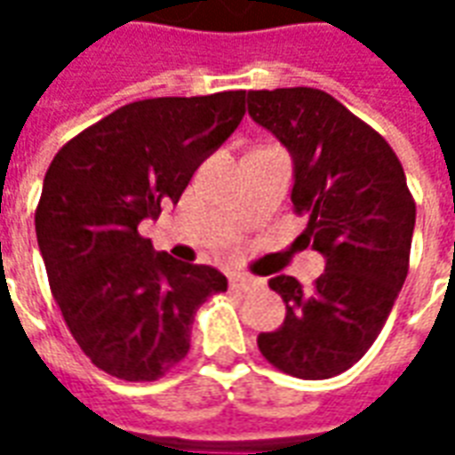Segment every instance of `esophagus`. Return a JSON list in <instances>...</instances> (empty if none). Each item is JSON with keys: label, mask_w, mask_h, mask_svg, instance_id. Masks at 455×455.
<instances>
[{"label": "esophagus", "mask_w": 455, "mask_h": 455, "mask_svg": "<svg viewBox=\"0 0 455 455\" xmlns=\"http://www.w3.org/2000/svg\"><path fill=\"white\" fill-rule=\"evenodd\" d=\"M228 287H231L234 292H251V290H256L258 283L253 280V277H248V275H231Z\"/></svg>", "instance_id": "34e87169"}]
</instances>
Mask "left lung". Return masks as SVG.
Segmentation results:
<instances>
[{
    "label": "left lung",
    "mask_w": 455,
    "mask_h": 455,
    "mask_svg": "<svg viewBox=\"0 0 455 455\" xmlns=\"http://www.w3.org/2000/svg\"><path fill=\"white\" fill-rule=\"evenodd\" d=\"M248 114L295 160L292 209L309 219L299 238L326 258L309 290L290 275L267 283L287 316L258 348L277 371L326 380L361 361L387 322L410 270L417 204L390 143L331 94L251 90Z\"/></svg>",
    "instance_id": "left-lung-1"
}]
</instances>
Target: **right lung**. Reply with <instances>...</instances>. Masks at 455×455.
<instances>
[{
	"instance_id": "obj_1",
	"label": "right lung",
	"mask_w": 455,
	"mask_h": 455,
	"mask_svg": "<svg viewBox=\"0 0 455 455\" xmlns=\"http://www.w3.org/2000/svg\"><path fill=\"white\" fill-rule=\"evenodd\" d=\"M246 114V90L121 107L55 153L36 236L65 324L100 371L150 382L189 351L195 312L227 277L156 253L143 219L178 202Z\"/></svg>"
}]
</instances>
